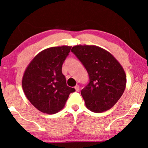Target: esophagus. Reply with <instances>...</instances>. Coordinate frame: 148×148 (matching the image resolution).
I'll return each mask as SVG.
<instances>
[{
  "mask_svg": "<svg viewBox=\"0 0 148 148\" xmlns=\"http://www.w3.org/2000/svg\"><path fill=\"white\" fill-rule=\"evenodd\" d=\"M75 89L77 92H79V85H76V86H75Z\"/></svg>",
  "mask_w": 148,
  "mask_h": 148,
  "instance_id": "obj_1",
  "label": "esophagus"
}]
</instances>
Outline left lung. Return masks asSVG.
<instances>
[{"mask_svg": "<svg viewBox=\"0 0 148 148\" xmlns=\"http://www.w3.org/2000/svg\"><path fill=\"white\" fill-rule=\"evenodd\" d=\"M71 52L89 75V83L81 92L87 108L98 113L110 109L126 87V75L122 66L110 52L98 46L77 45Z\"/></svg>", "mask_w": 148, "mask_h": 148, "instance_id": "left-lung-1", "label": "left lung"}]
</instances>
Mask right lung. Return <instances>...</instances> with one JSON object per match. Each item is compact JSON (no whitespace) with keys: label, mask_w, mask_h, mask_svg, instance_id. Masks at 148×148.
I'll return each instance as SVG.
<instances>
[{"label":"right lung","mask_w":148,"mask_h":148,"mask_svg":"<svg viewBox=\"0 0 148 148\" xmlns=\"http://www.w3.org/2000/svg\"><path fill=\"white\" fill-rule=\"evenodd\" d=\"M71 46L51 47L40 52L26 68L22 88L32 104L42 112L52 114L61 110L71 93L62 66Z\"/></svg>","instance_id":"add662e5"}]
</instances>
